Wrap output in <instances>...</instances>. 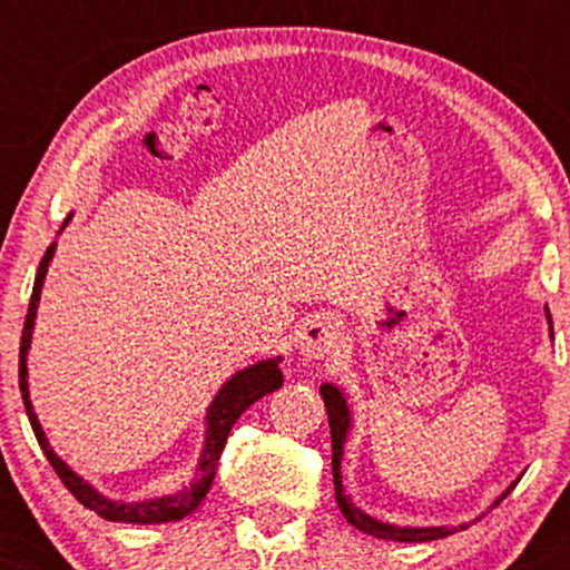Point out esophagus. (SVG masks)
Masks as SVG:
<instances>
[{
	"label": "esophagus",
	"instance_id": "obj_1",
	"mask_svg": "<svg viewBox=\"0 0 570 570\" xmlns=\"http://www.w3.org/2000/svg\"><path fill=\"white\" fill-rule=\"evenodd\" d=\"M297 347H301L303 358L308 361L331 358L342 347V331H338L336 322L317 317L303 325L301 336H297Z\"/></svg>",
	"mask_w": 570,
	"mask_h": 570
}]
</instances>
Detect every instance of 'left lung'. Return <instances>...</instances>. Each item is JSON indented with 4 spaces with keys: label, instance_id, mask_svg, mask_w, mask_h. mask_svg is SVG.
I'll return each instance as SVG.
<instances>
[{
    "label": "left lung",
    "instance_id": "obj_1",
    "mask_svg": "<svg viewBox=\"0 0 570 570\" xmlns=\"http://www.w3.org/2000/svg\"><path fill=\"white\" fill-rule=\"evenodd\" d=\"M549 322H551V317H549ZM320 394H322V400H325L327 424H331L333 488H336V502H338V508H342L344 519H347L350 524L355 527V530H361L366 534H375V538H381V540H400V543H424V540H441V538H446V534L461 532V530H465V527H469V524H461V527H392V524H383V521L370 519L366 513H361V510L355 508V504L350 502L347 497H344L342 476H338V465H342V446H344V439H347V430H350L347 402H344L342 392H338L336 386H331V383H325V386L320 389ZM513 485H515V482H513ZM513 485H510L508 491H504L502 497L493 502V508H497V504L502 502V499L508 497L510 491H513Z\"/></svg>",
    "mask_w": 570,
    "mask_h": 570
}]
</instances>
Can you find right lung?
Instances as JSON below:
<instances>
[{
	"instance_id": "obj_1",
	"label": "right lung",
	"mask_w": 570,
	"mask_h": 570,
	"mask_svg": "<svg viewBox=\"0 0 570 570\" xmlns=\"http://www.w3.org/2000/svg\"><path fill=\"white\" fill-rule=\"evenodd\" d=\"M68 223V220H66ZM51 253H55V243L49 245L40 258V267L36 275V286H32V297H30V308H27L24 317V331H21V347H19V386H21V400H24L27 416H30L32 433H36L40 450H43L46 461L51 463V469L57 471V476L62 480V485L77 497L79 504H85L88 510L99 513L101 519L107 521H124V524H165V521H181L184 515L193 513L195 508L200 504V499L209 493L212 480H215L217 471V461H220V452L226 446L228 433H232L234 422L243 416L245 411L253 405L256 400H262L264 394L275 392L284 383V375L278 370V361H262V364H253L248 370L237 372L226 386L220 389V394L215 396L212 402L209 413H206V446L204 455H200V465H198V480L187 488V491L174 493V497H163V499H151V502H135V504H120V502H109V499L96 493L82 476L73 474L55 452L49 450L46 444V435L40 430L36 411L30 405V394H27V350H30V338H32V322H36V308H38V297H40V286H43L46 269H49Z\"/></svg>"
}]
</instances>
